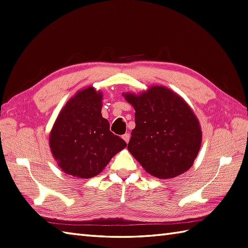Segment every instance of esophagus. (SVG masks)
I'll return each mask as SVG.
<instances>
[{
  "label": "esophagus",
  "mask_w": 248,
  "mask_h": 248,
  "mask_svg": "<svg viewBox=\"0 0 248 248\" xmlns=\"http://www.w3.org/2000/svg\"><path fill=\"white\" fill-rule=\"evenodd\" d=\"M122 138L124 139V141H125V142H126V143H128V141H129V138H130V135H129L128 133H126L125 135H123V136H122Z\"/></svg>",
  "instance_id": "esophagus-1"
}]
</instances>
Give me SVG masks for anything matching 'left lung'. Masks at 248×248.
Returning a JSON list of instances; mask_svg holds the SVG:
<instances>
[{"label": "left lung", "mask_w": 248, "mask_h": 248, "mask_svg": "<svg viewBox=\"0 0 248 248\" xmlns=\"http://www.w3.org/2000/svg\"><path fill=\"white\" fill-rule=\"evenodd\" d=\"M123 96L136 111V127L127 145L131 155L155 178L171 179L186 172L198 155L202 133L185 100L161 85Z\"/></svg>", "instance_id": "obj_1"}]
</instances>
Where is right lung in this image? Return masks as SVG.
Segmentation results:
<instances>
[{
  "instance_id": "obj_1",
  "label": "right lung",
  "mask_w": 248,
  "mask_h": 248,
  "mask_svg": "<svg viewBox=\"0 0 248 248\" xmlns=\"http://www.w3.org/2000/svg\"><path fill=\"white\" fill-rule=\"evenodd\" d=\"M103 94L89 87L79 91L61 110L49 136L54 159L65 173L90 179L126 148V142L110 131L102 115Z\"/></svg>"
}]
</instances>
